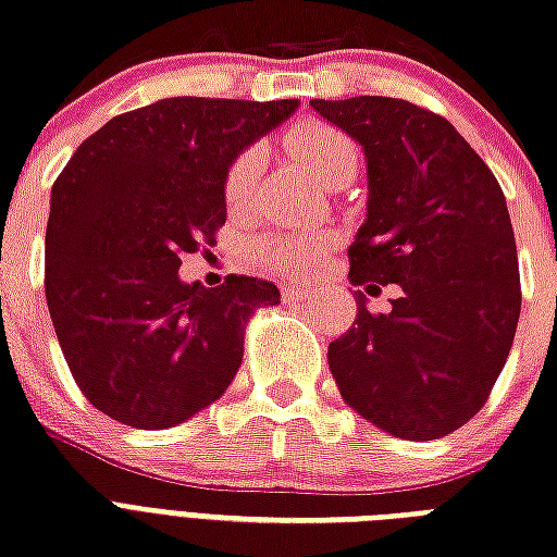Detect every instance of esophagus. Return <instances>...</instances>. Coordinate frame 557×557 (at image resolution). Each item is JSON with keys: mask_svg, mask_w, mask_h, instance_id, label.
<instances>
[{"mask_svg": "<svg viewBox=\"0 0 557 557\" xmlns=\"http://www.w3.org/2000/svg\"><path fill=\"white\" fill-rule=\"evenodd\" d=\"M283 297H286V300H309V297H312V288L286 283V286H283Z\"/></svg>", "mask_w": 557, "mask_h": 557, "instance_id": "esophagus-1", "label": "esophagus"}]
</instances>
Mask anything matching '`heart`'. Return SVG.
Here are the masks:
<instances>
[{
    "instance_id": "b5f03b06",
    "label": "heart",
    "mask_w": 557,
    "mask_h": 557,
    "mask_svg": "<svg viewBox=\"0 0 557 557\" xmlns=\"http://www.w3.org/2000/svg\"><path fill=\"white\" fill-rule=\"evenodd\" d=\"M295 150L300 159L312 168V173L321 178L323 185L344 187L356 178L358 170V150L347 135L326 124H306L295 138ZM262 156L260 150H245L227 168L225 176V201L227 208L243 210L251 201L253 185L260 176ZM326 248V239L318 234H269L262 236L257 251L269 265L286 271V274H300L314 265Z\"/></svg>"
}]
</instances>
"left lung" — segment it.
<instances>
[{"mask_svg":"<svg viewBox=\"0 0 557 557\" xmlns=\"http://www.w3.org/2000/svg\"><path fill=\"white\" fill-rule=\"evenodd\" d=\"M312 109L364 150L367 219L349 280L401 288L387 314H370L356 292V323L330 344L332 379L389 436L440 440L485 405L518 330L506 196L471 144L410 100L361 95Z\"/></svg>","mask_w":557,"mask_h":557,"instance_id":"8db88e82","label":"left lung"}]
</instances>
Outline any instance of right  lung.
I'll return each instance as SVG.
<instances>
[{"label":"right lung","mask_w":557,"mask_h":557,"mask_svg":"<svg viewBox=\"0 0 557 557\" xmlns=\"http://www.w3.org/2000/svg\"><path fill=\"white\" fill-rule=\"evenodd\" d=\"M297 100L164 98L112 117L51 187L46 300L65 364L100 413L164 431L213 405L243 364L245 326L280 304L269 280L178 277L225 225V176Z\"/></svg>","instance_id":"add662e5"}]
</instances>
